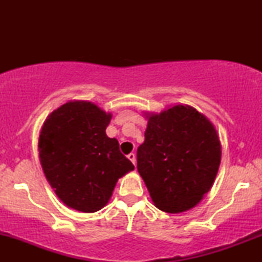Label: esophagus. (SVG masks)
Here are the masks:
<instances>
[{
  "label": "esophagus",
  "instance_id": "obj_1",
  "mask_svg": "<svg viewBox=\"0 0 262 262\" xmlns=\"http://www.w3.org/2000/svg\"><path fill=\"white\" fill-rule=\"evenodd\" d=\"M127 159H128V160H130L132 163H134V164H136V155H135V154H134V152L128 154V155H127Z\"/></svg>",
  "mask_w": 262,
  "mask_h": 262
}]
</instances>
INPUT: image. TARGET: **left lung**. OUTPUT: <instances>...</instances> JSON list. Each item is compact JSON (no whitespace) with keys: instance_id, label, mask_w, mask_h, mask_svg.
Segmentation results:
<instances>
[{"instance_id":"left-lung-1","label":"left lung","mask_w":262,"mask_h":262,"mask_svg":"<svg viewBox=\"0 0 262 262\" xmlns=\"http://www.w3.org/2000/svg\"><path fill=\"white\" fill-rule=\"evenodd\" d=\"M137 169L157 209L179 213L194 207L212 187L221 163L213 124L191 106L148 114Z\"/></svg>"}]
</instances>
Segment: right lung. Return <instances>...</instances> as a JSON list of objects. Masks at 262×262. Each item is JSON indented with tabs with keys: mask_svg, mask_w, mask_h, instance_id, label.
<instances>
[{
	"mask_svg": "<svg viewBox=\"0 0 262 262\" xmlns=\"http://www.w3.org/2000/svg\"><path fill=\"white\" fill-rule=\"evenodd\" d=\"M112 114L89 101H69L50 114L39 136V159L57 196L81 212L108 203L118 179L135 166L106 135Z\"/></svg>",
	"mask_w": 262,
	"mask_h": 262,
	"instance_id": "right-lung-1",
	"label": "right lung"
}]
</instances>
